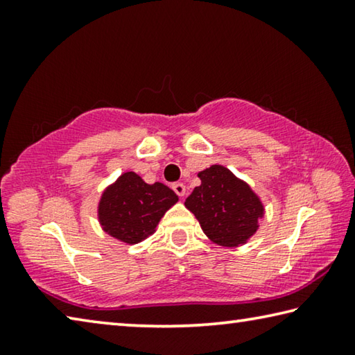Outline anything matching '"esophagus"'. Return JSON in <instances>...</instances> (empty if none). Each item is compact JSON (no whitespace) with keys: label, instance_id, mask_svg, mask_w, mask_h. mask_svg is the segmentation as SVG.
I'll list each match as a JSON object with an SVG mask.
<instances>
[{"label":"esophagus","instance_id":"34e87169","mask_svg":"<svg viewBox=\"0 0 355 355\" xmlns=\"http://www.w3.org/2000/svg\"><path fill=\"white\" fill-rule=\"evenodd\" d=\"M172 189L177 192V194L180 196V197H184V194H186V188H184V184L183 183H173L172 184Z\"/></svg>","mask_w":355,"mask_h":355}]
</instances>
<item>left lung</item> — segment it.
I'll return each instance as SVG.
<instances>
[{"label":"left lung","mask_w":355,"mask_h":355,"mask_svg":"<svg viewBox=\"0 0 355 355\" xmlns=\"http://www.w3.org/2000/svg\"><path fill=\"white\" fill-rule=\"evenodd\" d=\"M200 184L186 199L203 233L222 248H241L260 228L264 205L252 186L225 166L213 164L197 173Z\"/></svg>","instance_id":"1"}]
</instances>
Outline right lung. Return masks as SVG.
I'll return each instance as SVG.
<instances>
[{
  "instance_id": "add662e5",
  "label": "right lung",
  "mask_w": 355,
  "mask_h": 355,
  "mask_svg": "<svg viewBox=\"0 0 355 355\" xmlns=\"http://www.w3.org/2000/svg\"><path fill=\"white\" fill-rule=\"evenodd\" d=\"M177 202L178 196L166 184H148L136 172L127 171L101 192L97 219L111 238L135 245L153 235L161 218Z\"/></svg>"
}]
</instances>
